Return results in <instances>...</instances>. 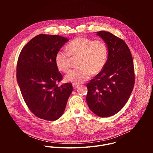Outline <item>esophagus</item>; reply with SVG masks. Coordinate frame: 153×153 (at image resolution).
Masks as SVG:
<instances>
[{"instance_id": "34e87169", "label": "esophagus", "mask_w": 153, "mask_h": 153, "mask_svg": "<svg viewBox=\"0 0 153 153\" xmlns=\"http://www.w3.org/2000/svg\"><path fill=\"white\" fill-rule=\"evenodd\" d=\"M73 88L74 89H76L77 88H78V87L79 86V85L77 84V83H73Z\"/></svg>"}]
</instances>
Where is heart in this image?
<instances>
[{"instance_id": "1", "label": "heart", "mask_w": 153, "mask_h": 153, "mask_svg": "<svg viewBox=\"0 0 153 153\" xmlns=\"http://www.w3.org/2000/svg\"><path fill=\"white\" fill-rule=\"evenodd\" d=\"M78 57L77 68L70 71L65 76L67 82L80 83L97 74L105 66L108 57V48L101 40L77 37L67 46V51H58L54 57L57 69L66 72L71 67V58Z\"/></svg>"}]
</instances>
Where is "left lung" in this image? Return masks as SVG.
Masks as SVG:
<instances>
[{
    "label": "left lung",
    "mask_w": 153,
    "mask_h": 153,
    "mask_svg": "<svg viewBox=\"0 0 153 153\" xmlns=\"http://www.w3.org/2000/svg\"><path fill=\"white\" fill-rule=\"evenodd\" d=\"M106 43L108 55L103 69L86 85V102L101 117L117 113L129 99L134 85L133 57L126 43L112 33L97 32Z\"/></svg>",
    "instance_id": "obj_1"
}]
</instances>
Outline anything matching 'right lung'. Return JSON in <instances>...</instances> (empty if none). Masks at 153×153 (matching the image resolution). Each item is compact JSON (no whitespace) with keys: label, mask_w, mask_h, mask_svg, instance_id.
I'll list each match as a JSON object with an SVG mask.
<instances>
[{"label":"right lung","mask_w":153,"mask_h":153,"mask_svg":"<svg viewBox=\"0 0 153 153\" xmlns=\"http://www.w3.org/2000/svg\"><path fill=\"white\" fill-rule=\"evenodd\" d=\"M68 40L58 35L39 34L19 54L17 83L30 110L40 119L50 121L59 119L73 90L70 83L57 85L62 76L54 62L56 53Z\"/></svg>","instance_id":"right-lung-1"}]
</instances>
